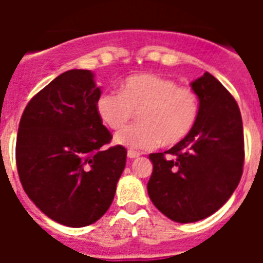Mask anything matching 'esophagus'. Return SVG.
Masks as SVG:
<instances>
[{"instance_id":"esophagus-1","label":"esophagus","mask_w":263,"mask_h":263,"mask_svg":"<svg viewBox=\"0 0 263 263\" xmlns=\"http://www.w3.org/2000/svg\"><path fill=\"white\" fill-rule=\"evenodd\" d=\"M127 156H128V158H131V160H134V158H138V157H139L140 154L138 152H134V150H128Z\"/></svg>"}]
</instances>
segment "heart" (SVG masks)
<instances>
[{
  "label": "heart",
  "instance_id": "heart-1",
  "mask_svg": "<svg viewBox=\"0 0 263 263\" xmlns=\"http://www.w3.org/2000/svg\"><path fill=\"white\" fill-rule=\"evenodd\" d=\"M138 111L139 123L128 125L115 136V142L128 148H153L162 140L175 144L192 131L199 116V99L190 87L158 75L129 76L119 91H105L97 101L102 123L119 129Z\"/></svg>",
  "mask_w": 263,
  "mask_h": 263
}]
</instances>
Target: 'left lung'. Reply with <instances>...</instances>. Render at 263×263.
<instances>
[{"mask_svg":"<svg viewBox=\"0 0 263 263\" xmlns=\"http://www.w3.org/2000/svg\"><path fill=\"white\" fill-rule=\"evenodd\" d=\"M199 98L192 131L165 153H153L150 199L172 221L187 224L216 213L236 190L243 173L241 115L229 91L209 72L191 83ZM172 154L175 159H165Z\"/></svg>","mask_w":263,"mask_h":263,"instance_id":"left-lung-1","label":"left lung"}]
</instances>
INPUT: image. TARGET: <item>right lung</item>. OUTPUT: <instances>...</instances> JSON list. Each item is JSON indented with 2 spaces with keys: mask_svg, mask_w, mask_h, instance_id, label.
<instances>
[{
  "mask_svg": "<svg viewBox=\"0 0 263 263\" xmlns=\"http://www.w3.org/2000/svg\"><path fill=\"white\" fill-rule=\"evenodd\" d=\"M99 95L92 72L71 69L32 97L18 124L24 191L43 214L72 228L107 212L127 161L123 146L103 148L111 135L97 113Z\"/></svg>",
  "mask_w": 263,
  "mask_h": 263,
  "instance_id": "add662e5",
  "label": "right lung"
}]
</instances>
